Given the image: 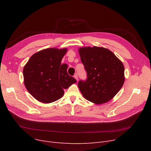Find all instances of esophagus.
<instances>
[{"mask_svg":"<svg viewBox=\"0 0 151 151\" xmlns=\"http://www.w3.org/2000/svg\"><path fill=\"white\" fill-rule=\"evenodd\" d=\"M74 78L76 79V81H78V75H77L76 74L74 75Z\"/></svg>","mask_w":151,"mask_h":151,"instance_id":"1","label":"esophagus"}]
</instances>
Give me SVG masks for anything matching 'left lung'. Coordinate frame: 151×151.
Returning a JSON list of instances; mask_svg holds the SVG:
<instances>
[{
  "label": "left lung",
  "mask_w": 151,
  "mask_h": 151,
  "mask_svg": "<svg viewBox=\"0 0 151 151\" xmlns=\"http://www.w3.org/2000/svg\"><path fill=\"white\" fill-rule=\"evenodd\" d=\"M78 52L88 73L86 81L78 83L83 97L97 105L113 99L125 81L122 61L104 47H81Z\"/></svg>",
  "instance_id": "1"
}]
</instances>
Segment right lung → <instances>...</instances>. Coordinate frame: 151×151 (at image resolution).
Segmentation results:
<instances>
[{
	"label": "right lung",
	"mask_w": 151,
	"mask_h": 151,
	"mask_svg": "<svg viewBox=\"0 0 151 151\" xmlns=\"http://www.w3.org/2000/svg\"><path fill=\"white\" fill-rule=\"evenodd\" d=\"M67 48L51 47L34 54L23 68L24 83L37 100L50 103L62 98L64 89L76 83L67 73L68 65L61 64Z\"/></svg>",
	"instance_id": "1"
}]
</instances>
